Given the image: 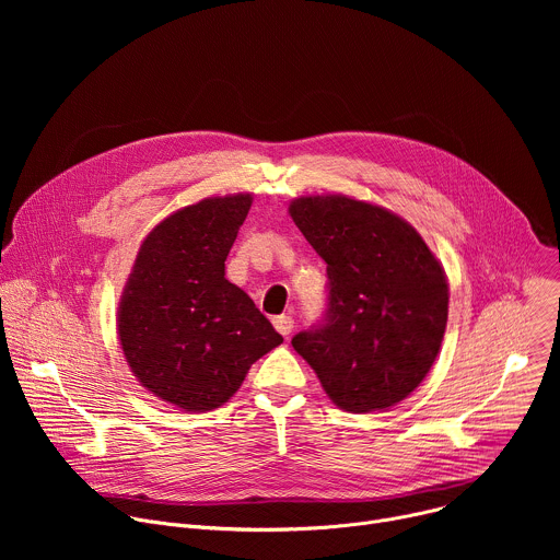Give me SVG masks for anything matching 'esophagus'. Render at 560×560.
Wrapping results in <instances>:
<instances>
[{
	"label": "esophagus",
	"mask_w": 560,
	"mask_h": 560,
	"mask_svg": "<svg viewBox=\"0 0 560 560\" xmlns=\"http://www.w3.org/2000/svg\"><path fill=\"white\" fill-rule=\"evenodd\" d=\"M272 324H275V328H277L279 335L290 337V332H292V328H294V318L288 316V314H281V316H275Z\"/></svg>",
	"instance_id": "34e87169"
}]
</instances>
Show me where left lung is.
Masks as SVG:
<instances>
[{
	"instance_id": "1",
	"label": "left lung",
	"mask_w": 560,
	"mask_h": 560,
	"mask_svg": "<svg viewBox=\"0 0 560 560\" xmlns=\"http://www.w3.org/2000/svg\"><path fill=\"white\" fill-rule=\"evenodd\" d=\"M296 228L326 261L322 322L292 337L346 412L385 410L430 372L447 324V281L421 234L378 206L301 197Z\"/></svg>"
}]
</instances>
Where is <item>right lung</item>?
<instances>
[{
	"mask_svg": "<svg viewBox=\"0 0 560 560\" xmlns=\"http://www.w3.org/2000/svg\"><path fill=\"white\" fill-rule=\"evenodd\" d=\"M253 197H212L159 223L139 248L119 305V341L135 376L186 410L225 404L283 337L225 279V257Z\"/></svg>",
	"mask_w": 560,
	"mask_h": 560,
	"instance_id": "add662e5",
	"label": "right lung"
}]
</instances>
